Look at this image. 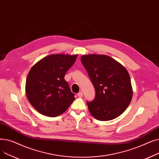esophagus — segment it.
Returning <instances> with one entry per match:
<instances>
[{"label": "esophagus", "mask_w": 159, "mask_h": 159, "mask_svg": "<svg viewBox=\"0 0 159 159\" xmlns=\"http://www.w3.org/2000/svg\"><path fill=\"white\" fill-rule=\"evenodd\" d=\"M77 96H78L79 97H82L83 93H82V91H80V92H79V93H77Z\"/></svg>", "instance_id": "1"}]
</instances>
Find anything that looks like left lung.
<instances>
[{
    "instance_id": "obj_1",
    "label": "left lung",
    "mask_w": 159,
    "mask_h": 159,
    "mask_svg": "<svg viewBox=\"0 0 159 159\" xmlns=\"http://www.w3.org/2000/svg\"><path fill=\"white\" fill-rule=\"evenodd\" d=\"M81 62L95 90L94 99L86 102L90 113L101 121L118 117L126 110L133 96L128 71L107 55H83Z\"/></svg>"
}]
</instances>
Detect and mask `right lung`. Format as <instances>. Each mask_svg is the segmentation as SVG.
<instances>
[{"label":"right lung","mask_w":159,"mask_h":159,"mask_svg":"<svg viewBox=\"0 0 159 159\" xmlns=\"http://www.w3.org/2000/svg\"><path fill=\"white\" fill-rule=\"evenodd\" d=\"M77 55H50L30 70L26 82V93L30 104L40 113L57 116L73 102L75 94L64 79Z\"/></svg>","instance_id":"1"}]
</instances>
